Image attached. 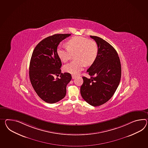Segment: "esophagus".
Instances as JSON below:
<instances>
[{
	"label": "esophagus",
	"instance_id": "1",
	"mask_svg": "<svg viewBox=\"0 0 148 148\" xmlns=\"http://www.w3.org/2000/svg\"><path fill=\"white\" fill-rule=\"evenodd\" d=\"M72 77L73 79H75L76 76L74 75H72Z\"/></svg>",
	"mask_w": 148,
	"mask_h": 148
}]
</instances>
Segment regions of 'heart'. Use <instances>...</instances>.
<instances>
[{
	"instance_id": "obj_1",
	"label": "heart",
	"mask_w": 148,
	"mask_h": 148,
	"mask_svg": "<svg viewBox=\"0 0 148 148\" xmlns=\"http://www.w3.org/2000/svg\"><path fill=\"white\" fill-rule=\"evenodd\" d=\"M67 47H59L57 50L58 57L66 62L74 55L76 60L64 66V70L73 74L79 73L85 65H91L97 57L98 47L95 42L87 38L75 36L66 42Z\"/></svg>"
}]
</instances>
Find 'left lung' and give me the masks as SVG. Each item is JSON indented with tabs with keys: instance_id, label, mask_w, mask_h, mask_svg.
Here are the masks:
<instances>
[{
	"instance_id": "8db88e82",
	"label": "left lung",
	"mask_w": 148,
	"mask_h": 148,
	"mask_svg": "<svg viewBox=\"0 0 148 148\" xmlns=\"http://www.w3.org/2000/svg\"><path fill=\"white\" fill-rule=\"evenodd\" d=\"M90 37L97 44V57L87 71L90 78L82 77L80 92L88 104L98 106L107 102L114 94L121 79V67L118 54L111 45L97 36Z\"/></svg>"
}]
</instances>
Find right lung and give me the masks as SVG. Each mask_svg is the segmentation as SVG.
I'll return each mask as SVG.
<instances>
[{
	"mask_svg": "<svg viewBox=\"0 0 148 148\" xmlns=\"http://www.w3.org/2000/svg\"><path fill=\"white\" fill-rule=\"evenodd\" d=\"M71 35L64 34L49 36L41 40L33 51L29 78L37 95L47 103H55L65 97L66 86L72 79L71 74L61 73V60L57 53L60 42ZM59 75V78L54 77Z\"/></svg>",
	"mask_w": 148,
	"mask_h": 148,
	"instance_id": "add662e5",
	"label": "right lung"
}]
</instances>
